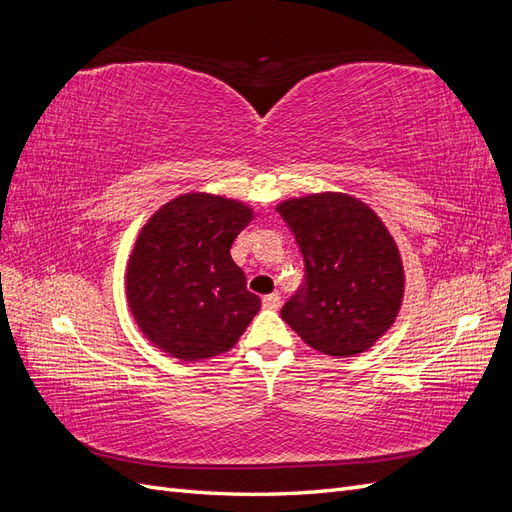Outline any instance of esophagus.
<instances>
[{
    "instance_id": "obj_1",
    "label": "esophagus",
    "mask_w": 512,
    "mask_h": 512,
    "mask_svg": "<svg viewBox=\"0 0 512 512\" xmlns=\"http://www.w3.org/2000/svg\"><path fill=\"white\" fill-rule=\"evenodd\" d=\"M280 294H277V292H273V294H267V297L265 299H262V307H265V309H277V307H280Z\"/></svg>"
}]
</instances>
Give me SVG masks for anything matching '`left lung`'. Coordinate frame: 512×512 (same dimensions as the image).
<instances>
[{
    "instance_id": "left-lung-1",
    "label": "left lung",
    "mask_w": 512,
    "mask_h": 512,
    "mask_svg": "<svg viewBox=\"0 0 512 512\" xmlns=\"http://www.w3.org/2000/svg\"><path fill=\"white\" fill-rule=\"evenodd\" d=\"M297 239L305 284L282 307L303 342L329 356L369 350L404 301V262L376 211L342 192L288 198L275 207Z\"/></svg>"
}]
</instances>
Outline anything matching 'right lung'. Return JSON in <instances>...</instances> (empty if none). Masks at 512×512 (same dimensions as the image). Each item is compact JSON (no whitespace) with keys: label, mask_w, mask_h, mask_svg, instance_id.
Masks as SVG:
<instances>
[{"label":"right lung","mask_w":512,"mask_h":512,"mask_svg":"<svg viewBox=\"0 0 512 512\" xmlns=\"http://www.w3.org/2000/svg\"><path fill=\"white\" fill-rule=\"evenodd\" d=\"M252 220V207L207 192L181 194L147 220L128 260L126 294L153 346L192 363L239 342L260 299L230 247Z\"/></svg>","instance_id":"1"}]
</instances>
